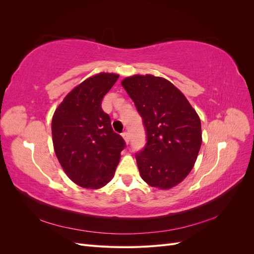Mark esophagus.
<instances>
[{
    "mask_svg": "<svg viewBox=\"0 0 254 254\" xmlns=\"http://www.w3.org/2000/svg\"><path fill=\"white\" fill-rule=\"evenodd\" d=\"M122 136L124 137L125 142L128 144V143H129V141H130V135H129V133H128L127 131H125V132H123V133H122Z\"/></svg>",
    "mask_w": 254,
    "mask_h": 254,
    "instance_id": "esophagus-1",
    "label": "esophagus"
}]
</instances>
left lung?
<instances>
[{"label":"left lung","instance_id":"8db88e82","mask_svg":"<svg viewBox=\"0 0 254 254\" xmlns=\"http://www.w3.org/2000/svg\"><path fill=\"white\" fill-rule=\"evenodd\" d=\"M145 127L147 143L135 155L142 179L168 190L194 167L200 149L201 123L187 97L174 84L153 75H133L122 81Z\"/></svg>","mask_w":254,"mask_h":254}]
</instances>
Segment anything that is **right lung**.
I'll return each mask as SVG.
<instances>
[{
  "instance_id": "obj_1",
  "label": "right lung",
  "mask_w": 254,
  "mask_h": 254,
  "mask_svg": "<svg viewBox=\"0 0 254 254\" xmlns=\"http://www.w3.org/2000/svg\"><path fill=\"white\" fill-rule=\"evenodd\" d=\"M119 75L99 73L75 87L52 120L53 144L64 173L86 189H99L114 175L125 141L111 127L102 101Z\"/></svg>"
}]
</instances>
